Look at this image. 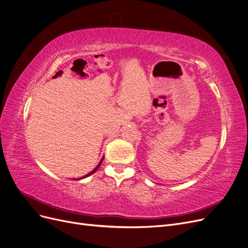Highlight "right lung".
I'll return each instance as SVG.
<instances>
[{
  "label": "right lung",
  "instance_id": "1",
  "mask_svg": "<svg viewBox=\"0 0 248 248\" xmlns=\"http://www.w3.org/2000/svg\"><path fill=\"white\" fill-rule=\"evenodd\" d=\"M103 158H104V157H103ZM103 158H102V161L100 162V164H98V165H97V166H96V167L94 168V169H93V171H92V172H91L90 174H87V175H85V176H84V177H82V178H85V177H87V176H90V175H92L93 173H94V172H95V171H96V170L98 169V167H100V166H101V164H102V162H103Z\"/></svg>",
  "mask_w": 248,
  "mask_h": 248
}]
</instances>
